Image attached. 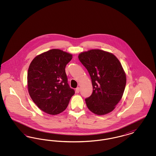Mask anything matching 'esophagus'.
<instances>
[{
    "instance_id": "1",
    "label": "esophagus",
    "mask_w": 156,
    "mask_h": 156,
    "mask_svg": "<svg viewBox=\"0 0 156 156\" xmlns=\"http://www.w3.org/2000/svg\"><path fill=\"white\" fill-rule=\"evenodd\" d=\"M80 88L79 87H77L76 89H75V92H76V93H79L80 92Z\"/></svg>"
}]
</instances>
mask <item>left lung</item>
<instances>
[{
    "mask_svg": "<svg viewBox=\"0 0 156 156\" xmlns=\"http://www.w3.org/2000/svg\"><path fill=\"white\" fill-rule=\"evenodd\" d=\"M78 58L88 71L93 87L91 95L85 99L87 107L98 115L112 111L126 86V75L119 59L101 50L82 52Z\"/></svg>",
    "mask_w": 156,
    "mask_h": 156,
    "instance_id": "obj_1",
    "label": "left lung"
}]
</instances>
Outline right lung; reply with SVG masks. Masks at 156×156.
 Listing matches in <instances>:
<instances>
[{"label":"right lung","mask_w":156,"mask_h":156,"mask_svg":"<svg viewBox=\"0 0 156 156\" xmlns=\"http://www.w3.org/2000/svg\"><path fill=\"white\" fill-rule=\"evenodd\" d=\"M73 55L52 49L36 57L27 73L29 93L33 101L43 111L57 115L66 110L74 89L69 87L66 67Z\"/></svg>","instance_id":"obj_1"}]
</instances>
